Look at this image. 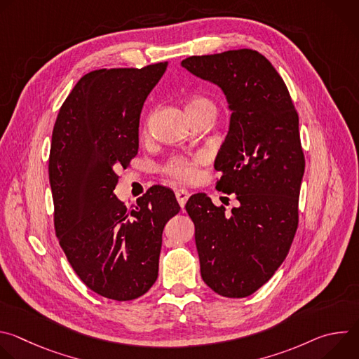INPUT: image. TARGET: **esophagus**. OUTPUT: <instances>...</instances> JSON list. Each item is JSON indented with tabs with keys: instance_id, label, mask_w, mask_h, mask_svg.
Returning <instances> with one entry per match:
<instances>
[{
	"instance_id": "obj_1",
	"label": "esophagus",
	"mask_w": 359,
	"mask_h": 359,
	"mask_svg": "<svg viewBox=\"0 0 359 359\" xmlns=\"http://www.w3.org/2000/svg\"><path fill=\"white\" fill-rule=\"evenodd\" d=\"M189 196H190V193L186 189H177L176 190V198H177L179 204H180V208H184V204H186Z\"/></svg>"
}]
</instances>
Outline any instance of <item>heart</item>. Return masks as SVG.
Instances as JSON below:
<instances>
[{"label": "heart", "mask_w": 359, "mask_h": 359, "mask_svg": "<svg viewBox=\"0 0 359 359\" xmlns=\"http://www.w3.org/2000/svg\"><path fill=\"white\" fill-rule=\"evenodd\" d=\"M203 109H213L215 111V105L213 102L201 97V96H196L187 100L186 104V112L191 114V112H198ZM204 162V156L197 155L193 159H186V158H173L165 168V172L173 177L177 179L180 182H193L197 179L198 176V165H201Z\"/></svg>", "instance_id": "obj_1"}]
</instances>
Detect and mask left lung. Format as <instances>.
I'll return each mask as SVG.
<instances>
[{"label":"left lung","instance_id":"1","mask_svg":"<svg viewBox=\"0 0 359 359\" xmlns=\"http://www.w3.org/2000/svg\"><path fill=\"white\" fill-rule=\"evenodd\" d=\"M182 67L217 85L231 112L215 169L216 189L234 193L237 208L226 212L206 193L186 203L201 278L219 295L248 297L283 264L297 231L305 169L298 115L283 78L257 50L189 57Z\"/></svg>","mask_w":359,"mask_h":359}]
</instances>
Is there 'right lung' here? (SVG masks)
Segmentation results:
<instances>
[{
  "label": "right lung",
  "mask_w": 359,
  "mask_h": 359,
  "mask_svg": "<svg viewBox=\"0 0 359 359\" xmlns=\"http://www.w3.org/2000/svg\"><path fill=\"white\" fill-rule=\"evenodd\" d=\"M166 68L161 62L83 75L53 132L48 172L57 237L83 284L115 301L139 298L155 284L163 229L180 212L165 186L150 187L130 209L114 193L116 170L137 155L144 100Z\"/></svg>",
  "instance_id": "obj_1"
}]
</instances>
